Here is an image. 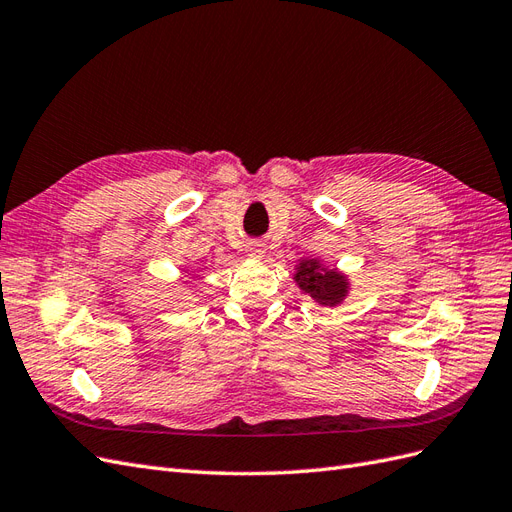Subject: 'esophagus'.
Segmentation results:
<instances>
[{
    "instance_id": "34e87169",
    "label": "esophagus",
    "mask_w": 512,
    "mask_h": 512,
    "mask_svg": "<svg viewBox=\"0 0 512 512\" xmlns=\"http://www.w3.org/2000/svg\"><path fill=\"white\" fill-rule=\"evenodd\" d=\"M245 252H247V256H250V258H262V256H265V245L258 243V241L247 243Z\"/></svg>"
}]
</instances>
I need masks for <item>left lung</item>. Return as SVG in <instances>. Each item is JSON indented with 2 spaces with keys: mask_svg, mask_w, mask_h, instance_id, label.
Masks as SVG:
<instances>
[{
  "mask_svg": "<svg viewBox=\"0 0 512 512\" xmlns=\"http://www.w3.org/2000/svg\"><path fill=\"white\" fill-rule=\"evenodd\" d=\"M294 282L320 305H339L348 297V277L337 269H324L320 260L305 258L294 271Z\"/></svg>",
  "mask_w": 512,
  "mask_h": 512,
  "instance_id": "1",
  "label": "left lung"
}]
</instances>
